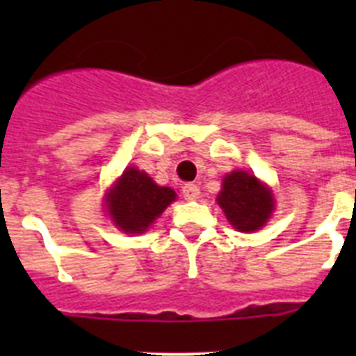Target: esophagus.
<instances>
[{"instance_id": "34e87169", "label": "esophagus", "mask_w": 356, "mask_h": 356, "mask_svg": "<svg viewBox=\"0 0 356 356\" xmlns=\"http://www.w3.org/2000/svg\"><path fill=\"white\" fill-rule=\"evenodd\" d=\"M181 194H184L185 200H197L200 197V187L194 184H185L181 187Z\"/></svg>"}]
</instances>
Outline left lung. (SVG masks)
<instances>
[{"label": "left lung", "instance_id": "1", "mask_svg": "<svg viewBox=\"0 0 356 356\" xmlns=\"http://www.w3.org/2000/svg\"><path fill=\"white\" fill-rule=\"evenodd\" d=\"M217 203L225 210L226 219L238 232L262 228L275 207L271 191H267L253 175L234 171L222 180V191Z\"/></svg>", "mask_w": 356, "mask_h": 356}]
</instances>
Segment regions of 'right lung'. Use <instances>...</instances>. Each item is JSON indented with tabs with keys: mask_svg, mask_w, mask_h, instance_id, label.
Wrapping results in <instances>:
<instances>
[{
	"mask_svg": "<svg viewBox=\"0 0 356 356\" xmlns=\"http://www.w3.org/2000/svg\"><path fill=\"white\" fill-rule=\"evenodd\" d=\"M175 200L172 188L159 187L146 172L128 168L106 196V209L122 232L143 234Z\"/></svg>",
	"mask_w": 356,
	"mask_h": 356,
	"instance_id": "obj_1",
	"label": "right lung"
}]
</instances>
